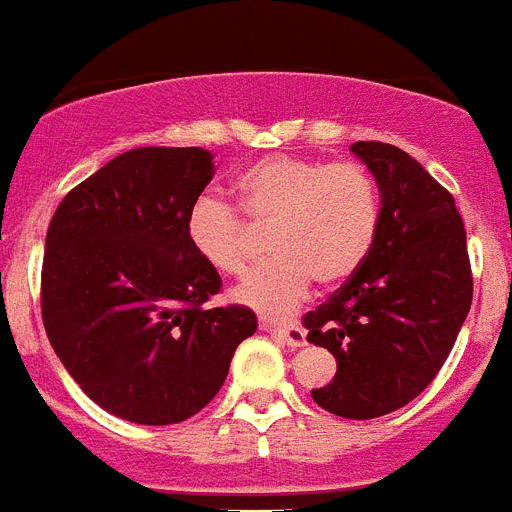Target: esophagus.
<instances>
[{
	"instance_id": "obj_1",
	"label": "esophagus",
	"mask_w": 512,
	"mask_h": 512,
	"mask_svg": "<svg viewBox=\"0 0 512 512\" xmlns=\"http://www.w3.org/2000/svg\"><path fill=\"white\" fill-rule=\"evenodd\" d=\"M260 328L268 330L270 336H276L278 341H283L286 346L296 349V346H304L307 343V333H304L299 325H281V322H273V320H260Z\"/></svg>"
}]
</instances>
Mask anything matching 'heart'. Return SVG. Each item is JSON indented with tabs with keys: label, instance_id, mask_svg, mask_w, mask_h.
Masks as SVG:
<instances>
[{
	"label": "heart",
	"instance_id": "heart-1",
	"mask_svg": "<svg viewBox=\"0 0 512 512\" xmlns=\"http://www.w3.org/2000/svg\"><path fill=\"white\" fill-rule=\"evenodd\" d=\"M236 203L200 197L187 216L197 255L221 276L239 278L270 229L268 263L234 291L236 302L281 317L302 304L312 281L338 286L367 263L382 221L375 174L359 161L265 156L239 174Z\"/></svg>",
	"mask_w": 512,
	"mask_h": 512
}]
</instances>
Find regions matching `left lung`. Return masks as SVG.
Returning a JSON list of instances; mask_svg holds the SVG:
<instances>
[{
    "label": "left lung",
    "instance_id": "8db88e82",
    "mask_svg": "<svg viewBox=\"0 0 512 512\" xmlns=\"http://www.w3.org/2000/svg\"><path fill=\"white\" fill-rule=\"evenodd\" d=\"M375 174L382 221L367 263L304 315L307 341L336 356L338 372L312 390L346 419L401 409L435 380L471 309L474 278L455 200L406 150L351 145Z\"/></svg>",
    "mask_w": 512,
    "mask_h": 512
}]
</instances>
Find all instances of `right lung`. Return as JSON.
Listing matches in <instances>:
<instances>
[{
    "instance_id": "add662e5",
    "label": "right lung",
    "mask_w": 512,
    "mask_h": 512,
    "mask_svg": "<svg viewBox=\"0 0 512 512\" xmlns=\"http://www.w3.org/2000/svg\"><path fill=\"white\" fill-rule=\"evenodd\" d=\"M213 171L203 148L127 150L67 192L46 231V336L90 401L127 422L205 409L257 330L249 307H205L221 276L187 216Z\"/></svg>"
}]
</instances>
